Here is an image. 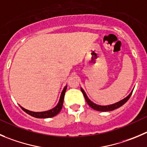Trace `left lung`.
<instances>
[{"label": "left lung", "mask_w": 147, "mask_h": 147, "mask_svg": "<svg viewBox=\"0 0 147 147\" xmlns=\"http://www.w3.org/2000/svg\"><path fill=\"white\" fill-rule=\"evenodd\" d=\"M80 90H81L82 93H83V96H84L85 98H86V101H87L88 105L91 108H93L94 109H95V110L101 111V112H109V111H112V110H114V109H117V108L123 106V105H124L125 103L127 100L129 99L130 97H131V94H132V93H133V91H132V92H131L129 95L127 96L126 98H123V100L120 101L119 102L115 103V104H113V105H107V106H101V105H96V104H94V102H92V101H90V100L88 98V96H86V93H85L84 90H83L82 88H80Z\"/></svg>", "instance_id": "8db88e82"}]
</instances>
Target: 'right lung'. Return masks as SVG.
<instances>
[{
    "instance_id": "obj_1",
    "label": "right lung",
    "mask_w": 147,
    "mask_h": 147,
    "mask_svg": "<svg viewBox=\"0 0 147 147\" xmlns=\"http://www.w3.org/2000/svg\"><path fill=\"white\" fill-rule=\"evenodd\" d=\"M66 90H67V86L64 88L62 92H61V96H60L59 101L58 105L55 107L54 108H53L52 109H50L49 111H45V112H32V111H29L27 109H25L24 108L22 107L23 111L27 113L28 115H31L32 117H36V118H49V117H54L57 114L59 113V112L61 111V108L63 106V102H64V94H65Z\"/></svg>"
}]
</instances>
